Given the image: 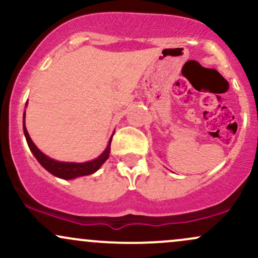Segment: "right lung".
<instances>
[{"instance_id": "right-lung-1", "label": "right lung", "mask_w": 258, "mask_h": 258, "mask_svg": "<svg viewBox=\"0 0 258 258\" xmlns=\"http://www.w3.org/2000/svg\"><path fill=\"white\" fill-rule=\"evenodd\" d=\"M28 104V102H26ZM23 130H24V135L26 138V142H28V146L30 148L31 153L34 154V156L36 160L41 164V166L46 168L49 173H52L53 176L59 177L61 179H74L78 178V177L82 176H88V174L94 173L96 171H98L102 165L108 160L109 154H110V144H111V138L112 136L109 139V143L106 146L105 150L103 152L98 158L91 160V161L86 162H65V161H58V160H54L49 156H47L46 154L41 152L38 148L35 146L34 142L31 141L30 136H29L28 130H26L25 126V111L24 115H23Z\"/></svg>"}]
</instances>
